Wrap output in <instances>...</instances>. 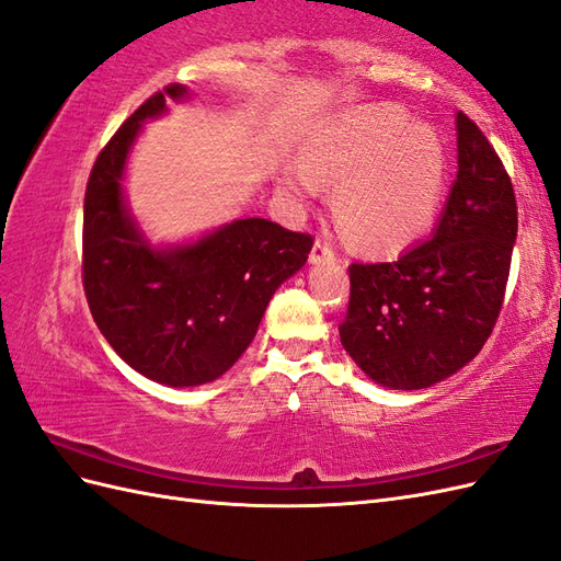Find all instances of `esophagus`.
<instances>
[{"label":"esophagus","instance_id":"1","mask_svg":"<svg viewBox=\"0 0 561 561\" xmlns=\"http://www.w3.org/2000/svg\"><path fill=\"white\" fill-rule=\"evenodd\" d=\"M309 260H311V264H320V262L334 260V248H332V243L318 239V241L313 243V248H311V257H309Z\"/></svg>","mask_w":561,"mask_h":561}]
</instances>
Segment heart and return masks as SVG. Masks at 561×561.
<instances>
[{"label":"heart","instance_id":"obj_1","mask_svg":"<svg viewBox=\"0 0 561 561\" xmlns=\"http://www.w3.org/2000/svg\"><path fill=\"white\" fill-rule=\"evenodd\" d=\"M307 165L285 175L299 196L318 192L322 180L334 190L336 222L348 239L371 250H398L426 233L443 208L449 159L439 135L393 105H375L313 135Z\"/></svg>","mask_w":561,"mask_h":561}]
</instances>
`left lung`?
Segmentation results:
<instances>
[{"instance_id":"obj_1","label":"left lung","mask_w":561,"mask_h":561,"mask_svg":"<svg viewBox=\"0 0 561 561\" xmlns=\"http://www.w3.org/2000/svg\"><path fill=\"white\" fill-rule=\"evenodd\" d=\"M458 173L431 241L396 262L348 266L342 346L369 379L428 388L478 355L494 330L517 239L511 175L486 135L456 114Z\"/></svg>"}]
</instances>
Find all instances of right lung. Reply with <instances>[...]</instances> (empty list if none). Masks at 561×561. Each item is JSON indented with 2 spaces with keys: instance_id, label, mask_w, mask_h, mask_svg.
Listing matches in <instances>:
<instances>
[{
  "instance_id": "obj_1",
  "label": "right lung",
  "mask_w": 561,
  "mask_h": 561,
  "mask_svg": "<svg viewBox=\"0 0 561 561\" xmlns=\"http://www.w3.org/2000/svg\"><path fill=\"white\" fill-rule=\"evenodd\" d=\"M184 95L182 83H168L100 151L83 196L81 248L83 293L100 332L135 371L175 388L208 383L241 358L268 299L313 248L309 233L262 217L168 250L142 239L122 196L126 157L145 118Z\"/></svg>"
}]
</instances>
